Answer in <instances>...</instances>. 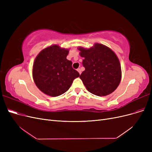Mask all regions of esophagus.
<instances>
[{"label":"esophagus","mask_w":152,"mask_h":152,"mask_svg":"<svg viewBox=\"0 0 152 152\" xmlns=\"http://www.w3.org/2000/svg\"><path fill=\"white\" fill-rule=\"evenodd\" d=\"M77 71H78V72L79 73V74L80 75V73H81V70H80V68H78V69H77Z\"/></svg>","instance_id":"34e87169"}]
</instances>
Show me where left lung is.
I'll return each mask as SVG.
<instances>
[{"label": "left lung", "instance_id": "1", "mask_svg": "<svg viewBox=\"0 0 152 152\" xmlns=\"http://www.w3.org/2000/svg\"><path fill=\"white\" fill-rule=\"evenodd\" d=\"M80 55L84 58L85 70L80 79L91 93L105 96L112 93L120 84L122 71L120 61L113 50L106 45L96 43L86 49L79 47Z\"/></svg>", "mask_w": 152, "mask_h": 152}]
</instances>
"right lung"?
Segmentation results:
<instances>
[{
    "label": "right lung",
    "mask_w": 152,
    "mask_h": 152,
    "mask_svg": "<svg viewBox=\"0 0 152 152\" xmlns=\"http://www.w3.org/2000/svg\"><path fill=\"white\" fill-rule=\"evenodd\" d=\"M69 49L53 45L42 49L35 58L32 77L35 85L44 94L60 96L70 88L80 74L66 59Z\"/></svg>",
    "instance_id": "add662e5"
}]
</instances>
